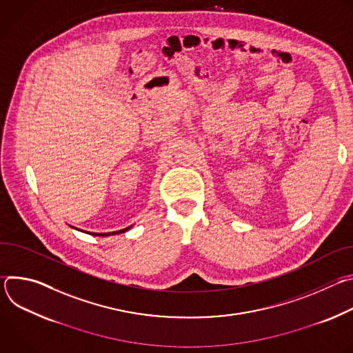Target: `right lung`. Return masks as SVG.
Here are the masks:
<instances>
[{
	"label": "right lung",
	"mask_w": 353,
	"mask_h": 353,
	"mask_svg": "<svg viewBox=\"0 0 353 353\" xmlns=\"http://www.w3.org/2000/svg\"><path fill=\"white\" fill-rule=\"evenodd\" d=\"M74 228V226H72ZM131 226H128V228H125V229H121V230H117V232H109V233H92V232H85V233H88V234H92V236H110V234H117V233H124V232H127L128 229H130ZM74 229H77V228H74ZM77 230H79V229H77ZM81 232H83V230H81Z\"/></svg>",
	"instance_id": "obj_1"
}]
</instances>
